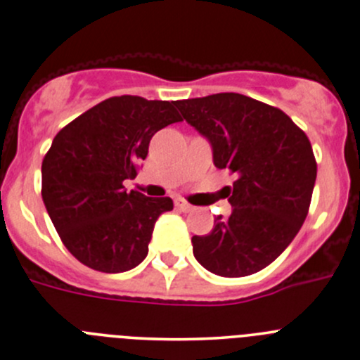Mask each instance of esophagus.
Instances as JSON below:
<instances>
[{
  "label": "esophagus",
  "instance_id": "esophagus-1",
  "mask_svg": "<svg viewBox=\"0 0 360 360\" xmlns=\"http://www.w3.org/2000/svg\"><path fill=\"white\" fill-rule=\"evenodd\" d=\"M175 207L181 212H192L193 211V205L188 204V202H185L184 199H176L175 200Z\"/></svg>",
  "mask_w": 360,
  "mask_h": 360
}]
</instances>
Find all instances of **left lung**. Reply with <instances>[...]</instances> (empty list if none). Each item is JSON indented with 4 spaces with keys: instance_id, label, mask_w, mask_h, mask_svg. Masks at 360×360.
<instances>
[{
    "instance_id": "obj_1",
    "label": "left lung",
    "mask_w": 360,
    "mask_h": 360,
    "mask_svg": "<svg viewBox=\"0 0 360 360\" xmlns=\"http://www.w3.org/2000/svg\"><path fill=\"white\" fill-rule=\"evenodd\" d=\"M175 105L209 141L214 165L236 175L231 216H217L211 233L192 236L193 257L216 276H252L288 248L308 216L316 180L308 136L282 110L240 93Z\"/></svg>"
}]
</instances>
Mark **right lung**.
Instances as JSON below:
<instances>
[{"instance_id": "add662e5", "label": "right lung", "mask_w": 360, "mask_h": 360, "mask_svg": "<svg viewBox=\"0 0 360 360\" xmlns=\"http://www.w3.org/2000/svg\"><path fill=\"white\" fill-rule=\"evenodd\" d=\"M181 117L173 102L112 96L60 129L42 161V199L64 246L105 274L137 267L169 197L124 187L136 179L151 137Z\"/></svg>"}]
</instances>
